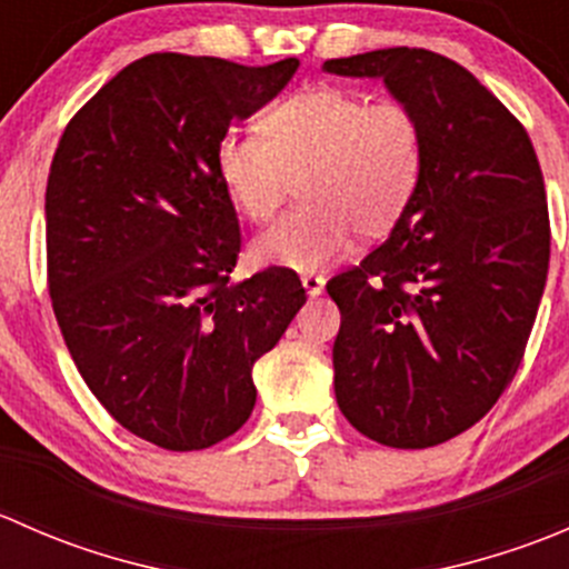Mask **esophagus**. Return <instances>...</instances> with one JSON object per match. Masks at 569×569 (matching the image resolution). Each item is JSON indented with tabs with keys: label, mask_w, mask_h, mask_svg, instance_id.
<instances>
[{
	"label": "esophagus",
	"mask_w": 569,
	"mask_h": 569,
	"mask_svg": "<svg viewBox=\"0 0 569 569\" xmlns=\"http://www.w3.org/2000/svg\"><path fill=\"white\" fill-rule=\"evenodd\" d=\"M325 283L327 280L321 278V274H302V289H306V295L311 297V300L325 291Z\"/></svg>",
	"instance_id": "obj_1"
}]
</instances>
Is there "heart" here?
<instances>
[{"mask_svg": "<svg viewBox=\"0 0 569 569\" xmlns=\"http://www.w3.org/2000/svg\"><path fill=\"white\" fill-rule=\"evenodd\" d=\"M423 131L401 101H369L343 88H313L269 109L263 137L228 131L217 173L252 222L272 220L302 178L300 206L252 244V261L319 272L343 256L355 233L382 237L416 194Z\"/></svg>", "mask_w": 569, "mask_h": 569, "instance_id": "heart-1", "label": "heart"}]
</instances>
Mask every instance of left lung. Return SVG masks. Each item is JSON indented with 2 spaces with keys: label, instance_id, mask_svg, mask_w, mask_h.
<instances>
[{
  "label": "left lung",
  "instance_id": "obj_1",
  "mask_svg": "<svg viewBox=\"0 0 569 569\" xmlns=\"http://www.w3.org/2000/svg\"><path fill=\"white\" fill-rule=\"evenodd\" d=\"M416 112L423 168L386 242L336 274V401L366 438L429 449L512 382L548 278L545 181L523 126L460 62L427 49L327 60Z\"/></svg>",
  "mask_w": 569,
  "mask_h": 569
}]
</instances>
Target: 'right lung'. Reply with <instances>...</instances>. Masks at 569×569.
<instances>
[{"instance_id": "add662e5", "label": "right lung", "mask_w": 569, "mask_h": 569, "mask_svg": "<svg viewBox=\"0 0 569 569\" xmlns=\"http://www.w3.org/2000/svg\"><path fill=\"white\" fill-rule=\"evenodd\" d=\"M297 57L248 68L148 54L88 101L46 187L49 295L66 347L109 416L168 451L237 432L256 407L252 366L306 302L300 278L242 283L239 220L217 173L233 120L274 99Z\"/></svg>"}]
</instances>
